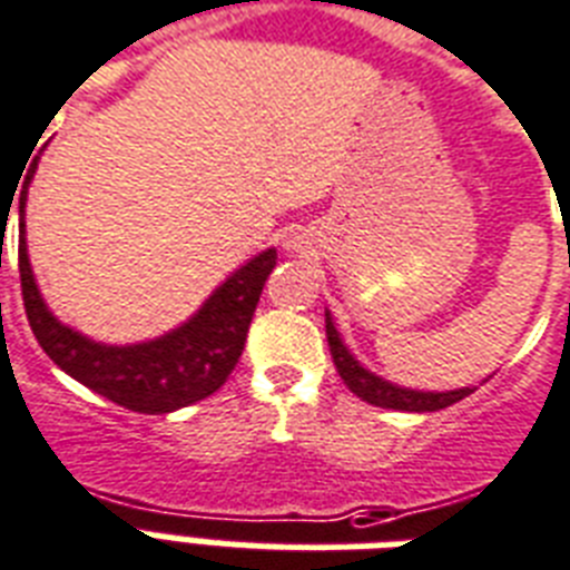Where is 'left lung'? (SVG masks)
Returning a JSON list of instances; mask_svg holds the SVG:
<instances>
[{
    "mask_svg": "<svg viewBox=\"0 0 570 570\" xmlns=\"http://www.w3.org/2000/svg\"><path fill=\"white\" fill-rule=\"evenodd\" d=\"M326 342H330V354H333V363L342 374V381L347 383V390L360 395L363 401L374 404V407L386 410H407V413H431V410H443L454 401H461L470 395V386L466 390L454 392H416V390H401V386H392V383L381 381L377 374L365 372L363 365L356 363L351 351L342 345V338L335 333L333 317L326 312Z\"/></svg>",
    "mask_w": 570,
    "mask_h": 570,
    "instance_id": "obj_1",
    "label": "left lung"
}]
</instances>
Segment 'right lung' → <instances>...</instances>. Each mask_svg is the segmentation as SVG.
<instances>
[{
    "label": "right lung",
    "instance_id": "obj_1",
    "mask_svg": "<svg viewBox=\"0 0 570 570\" xmlns=\"http://www.w3.org/2000/svg\"><path fill=\"white\" fill-rule=\"evenodd\" d=\"M35 166L23 184L32 180ZM23 207L26 189L20 196V214ZM17 262L29 326L38 345L61 372H68L73 381L95 390L97 395L116 401L118 407L136 413H171L214 395L228 381V374L235 372L264 282L276 267V249H267L235 276H228L214 297L198 308V315L175 333L130 347L97 345L50 315L41 291L35 285L26 237H20Z\"/></svg>",
    "mask_w": 570,
    "mask_h": 570
}]
</instances>
